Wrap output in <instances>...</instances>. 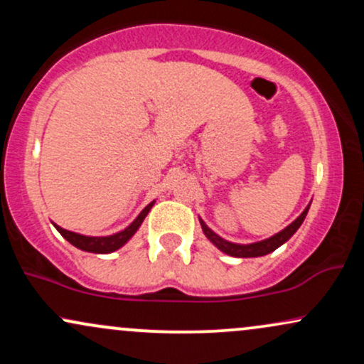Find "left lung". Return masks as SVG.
I'll return each instance as SVG.
<instances>
[{
    "mask_svg": "<svg viewBox=\"0 0 364 364\" xmlns=\"http://www.w3.org/2000/svg\"><path fill=\"white\" fill-rule=\"evenodd\" d=\"M308 208H310V205L304 208V210L301 212V215H299L296 220H292V223L287 225V228H284L281 232H277V235L267 237V240H263V241H258V243H250V245L231 243V241L224 240V237L215 235V232L212 231V229L208 228V225L203 223L202 219H200V225H202L203 235L208 237V241H210V243L214 246H217V248H219L220 252L225 253V255H231V257H237V258L263 257V255L272 253L274 250H277L279 246H282L292 235H294L296 231H298L299 225L303 224L304 217H306V214H308Z\"/></svg>",
    "mask_w": 364,
    "mask_h": 364,
    "instance_id": "1",
    "label": "left lung"
}]
</instances>
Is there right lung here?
Instances as JSON below:
<instances>
[{"label": "right lung", "instance_id": "obj_1", "mask_svg": "<svg viewBox=\"0 0 364 364\" xmlns=\"http://www.w3.org/2000/svg\"><path fill=\"white\" fill-rule=\"evenodd\" d=\"M156 202H150L144 210L140 212L139 217L133 220L128 228H124L123 231L116 232V235L111 236H85V235H78V232L68 231V229H63L58 224H54V228L58 229V232L65 237L68 243H72L75 248L83 250V252H89V253H112L116 250H119L121 246L127 245L132 236L139 231V228L144 223V219L147 217V214L150 212V208Z\"/></svg>", "mask_w": 364, "mask_h": 364}]
</instances>
